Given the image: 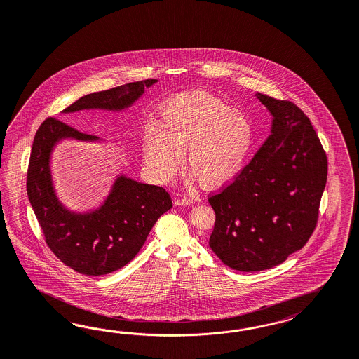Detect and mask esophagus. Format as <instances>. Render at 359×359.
Listing matches in <instances>:
<instances>
[{"instance_id":"1","label":"esophagus","mask_w":359,"mask_h":359,"mask_svg":"<svg viewBox=\"0 0 359 359\" xmlns=\"http://www.w3.org/2000/svg\"><path fill=\"white\" fill-rule=\"evenodd\" d=\"M192 203H194V200L191 197H188V196H180V197H177L175 200L176 205H191Z\"/></svg>"}]
</instances>
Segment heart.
Here are the masks:
<instances>
[{
	"label": "heart",
	"mask_w": 359,
	"mask_h": 359,
	"mask_svg": "<svg viewBox=\"0 0 359 359\" xmlns=\"http://www.w3.org/2000/svg\"><path fill=\"white\" fill-rule=\"evenodd\" d=\"M158 122L143 129L142 158L146 171L161 183L180 170L185 150L188 167L201 184H226L242 171L254 143L248 113L205 92L165 100Z\"/></svg>",
	"instance_id": "b5f03b06"
}]
</instances>
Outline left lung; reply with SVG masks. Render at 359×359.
Instances as JSON below:
<instances>
[{
    "instance_id": "8db88e82",
    "label": "left lung",
    "mask_w": 359,
    "mask_h": 359,
    "mask_svg": "<svg viewBox=\"0 0 359 359\" xmlns=\"http://www.w3.org/2000/svg\"><path fill=\"white\" fill-rule=\"evenodd\" d=\"M271 133L233 183L209 197L216 213L209 246L233 270L272 269L312 236L327 161L311 121L291 101L255 93Z\"/></svg>"
}]
</instances>
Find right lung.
I'll return each instance as SVG.
<instances>
[{"label": "right lung", "mask_w": 359, "mask_h": 359, "mask_svg": "<svg viewBox=\"0 0 359 359\" xmlns=\"http://www.w3.org/2000/svg\"><path fill=\"white\" fill-rule=\"evenodd\" d=\"M158 80L125 84L79 98L62 113L105 110L122 113ZM63 141L102 143L65 122L47 118L36 131L27 172V196L55 255L75 271L100 276L117 271L141 250L150 230L172 200L165 189L144 184L125 174L116 175L108 195L96 207L71 210L55 189L51 159Z\"/></svg>", "instance_id": "obj_1"}]
</instances>
